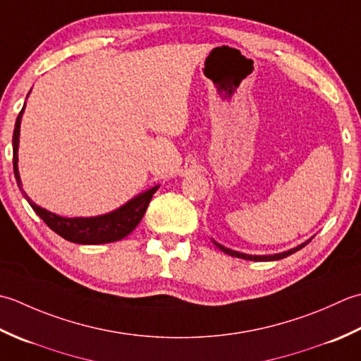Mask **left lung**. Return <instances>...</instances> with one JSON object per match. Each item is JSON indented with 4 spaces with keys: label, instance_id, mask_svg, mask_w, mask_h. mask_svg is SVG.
Wrapping results in <instances>:
<instances>
[{
    "label": "left lung",
    "instance_id": "left-lung-1",
    "mask_svg": "<svg viewBox=\"0 0 361 361\" xmlns=\"http://www.w3.org/2000/svg\"><path fill=\"white\" fill-rule=\"evenodd\" d=\"M213 243H215L218 249H221V251L224 254H229L232 257H238V259H245V260H254V262H271V260H281V259H285V257H288L291 254H294L296 251H299V249H302L305 245H308L310 243V240H307L305 243H302V245H299L298 247H293L290 249V251H285V252H281V254H274V255H249V254H243V252H237V251H232V249H227L224 247L223 245H219V243H216L215 240H213Z\"/></svg>",
    "mask_w": 361,
    "mask_h": 361
}]
</instances>
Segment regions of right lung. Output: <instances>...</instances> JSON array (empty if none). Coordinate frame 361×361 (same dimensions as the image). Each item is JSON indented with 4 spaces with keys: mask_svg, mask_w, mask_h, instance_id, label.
Returning <instances> with one entry per match:
<instances>
[{
    "mask_svg": "<svg viewBox=\"0 0 361 361\" xmlns=\"http://www.w3.org/2000/svg\"><path fill=\"white\" fill-rule=\"evenodd\" d=\"M29 94V93H27ZM23 109H21L20 115L17 116L16 129H13V138H12V148H13V174L21 193L25 195L27 202L31 204L34 212L39 215L43 221L47 223L51 231H54L62 238L68 240L71 243H78V245H104V243L118 241L135 229L138 223L142 221L146 209L152 200V195L156 193L159 185L146 190L145 193H140L138 196L132 197L129 202L121 205L106 215L101 216H90V218H63L59 216L56 213H51L47 209H42L29 200L27 195L21 188L20 173H18V142H20V124H21V115H23Z\"/></svg>",
    "mask_w": 361,
    "mask_h": 361,
    "instance_id": "right-lung-1",
    "label": "right lung"
}]
</instances>
